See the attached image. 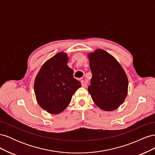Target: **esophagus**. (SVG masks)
<instances>
[{
    "mask_svg": "<svg viewBox=\"0 0 155 155\" xmlns=\"http://www.w3.org/2000/svg\"><path fill=\"white\" fill-rule=\"evenodd\" d=\"M81 85H82V87H84V88L87 87V83H86L85 81H84V80H81Z\"/></svg>",
    "mask_w": 155,
    "mask_h": 155,
    "instance_id": "1",
    "label": "esophagus"
}]
</instances>
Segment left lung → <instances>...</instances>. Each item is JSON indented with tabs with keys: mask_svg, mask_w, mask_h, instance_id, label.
<instances>
[{
	"mask_svg": "<svg viewBox=\"0 0 155 155\" xmlns=\"http://www.w3.org/2000/svg\"><path fill=\"white\" fill-rule=\"evenodd\" d=\"M88 57L92 74L88 91L93 101L106 111L118 109L127 95L128 79L124 70L113 56L102 49Z\"/></svg>",
	"mask_w": 155,
	"mask_h": 155,
	"instance_id": "left-lung-1",
	"label": "left lung"
}]
</instances>
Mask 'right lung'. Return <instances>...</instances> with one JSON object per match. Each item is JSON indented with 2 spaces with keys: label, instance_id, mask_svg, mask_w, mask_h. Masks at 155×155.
Returning a JSON list of instances; mask_svg holds the SVG:
<instances>
[{
  "label": "right lung",
  "instance_id": "right-lung-1",
  "mask_svg": "<svg viewBox=\"0 0 155 155\" xmlns=\"http://www.w3.org/2000/svg\"><path fill=\"white\" fill-rule=\"evenodd\" d=\"M68 58L59 52L44 63L34 82L36 99L42 109L52 114H59L69 105L81 84L68 67Z\"/></svg>",
  "mask_w": 155,
  "mask_h": 155
}]
</instances>
